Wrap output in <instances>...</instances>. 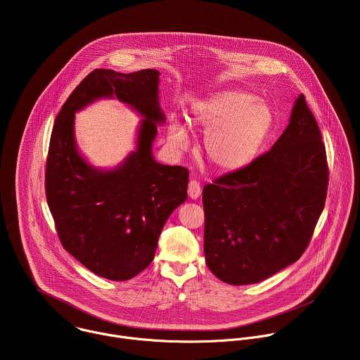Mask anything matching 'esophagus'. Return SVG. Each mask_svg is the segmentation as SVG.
<instances>
[{
  "label": "esophagus",
  "instance_id": "obj_1",
  "mask_svg": "<svg viewBox=\"0 0 360 360\" xmlns=\"http://www.w3.org/2000/svg\"><path fill=\"white\" fill-rule=\"evenodd\" d=\"M200 192H202V189H200L199 182L189 181V184H188V195H189V198L191 199H198L200 196Z\"/></svg>",
  "mask_w": 360,
  "mask_h": 360
}]
</instances>
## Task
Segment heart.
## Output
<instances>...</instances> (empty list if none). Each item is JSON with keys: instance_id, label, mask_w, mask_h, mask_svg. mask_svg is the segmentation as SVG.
Returning a JSON list of instances; mask_svg holds the SVG:
<instances>
[{"instance_id": "obj_1", "label": "heart", "mask_w": 360, "mask_h": 360, "mask_svg": "<svg viewBox=\"0 0 360 360\" xmlns=\"http://www.w3.org/2000/svg\"><path fill=\"white\" fill-rule=\"evenodd\" d=\"M189 124L205 132L203 150L219 172H236L258 157L274 128V112L262 99L239 89L212 94L191 108ZM168 142L185 149L189 142L186 127L172 120Z\"/></svg>"}]
</instances>
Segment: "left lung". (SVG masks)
<instances>
[{
	"instance_id": "left-lung-1",
	"label": "left lung",
	"mask_w": 360,
	"mask_h": 360,
	"mask_svg": "<svg viewBox=\"0 0 360 360\" xmlns=\"http://www.w3.org/2000/svg\"><path fill=\"white\" fill-rule=\"evenodd\" d=\"M328 191L326 150L300 94L279 139L246 168L203 186V250L229 285L258 283L296 262Z\"/></svg>"
}]
</instances>
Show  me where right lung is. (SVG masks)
<instances>
[{
	"mask_svg": "<svg viewBox=\"0 0 360 360\" xmlns=\"http://www.w3.org/2000/svg\"><path fill=\"white\" fill-rule=\"evenodd\" d=\"M160 75L92 71L63 105L51 134L45 192L61 243L110 281H128L152 262L165 222L188 198V169L162 165L152 153L158 125L167 120ZM102 97H117L143 118L137 148L110 170L91 166L75 139V114Z\"/></svg>",
	"mask_w": 360,
	"mask_h": 360,
	"instance_id": "1",
	"label": "right lung"
}]
</instances>
